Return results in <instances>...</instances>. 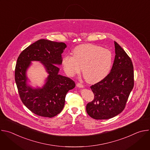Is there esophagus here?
<instances>
[{
	"label": "esophagus",
	"mask_w": 150,
	"mask_h": 150,
	"mask_svg": "<svg viewBox=\"0 0 150 150\" xmlns=\"http://www.w3.org/2000/svg\"><path fill=\"white\" fill-rule=\"evenodd\" d=\"M76 86L79 88H83V85L81 83H79V82H78L76 83Z\"/></svg>",
	"instance_id": "obj_1"
}]
</instances>
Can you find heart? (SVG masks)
<instances>
[{"label": "heart", "mask_w": 150, "mask_h": 150, "mask_svg": "<svg viewBox=\"0 0 150 150\" xmlns=\"http://www.w3.org/2000/svg\"><path fill=\"white\" fill-rule=\"evenodd\" d=\"M72 55H65L62 59V67L65 73L74 76L79 74L82 68L85 80L91 83L104 79L112 67V52L98 45H79L73 50Z\"/></svg>", "instance_id": "1"}]
</instances>
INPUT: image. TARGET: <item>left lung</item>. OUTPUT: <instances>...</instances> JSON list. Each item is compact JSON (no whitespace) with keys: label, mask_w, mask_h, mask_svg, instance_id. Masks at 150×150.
<instances>
[{"label":"left lung","mask_w":150,"mask_h":150,"mask_svg":"<svg viewBox=\"0 0 150 150\" xmlns=\"http://www.w3.org/2000/svg\"><path fill=\"white\" fill-rule=\"evenodd\" d=\"M115 57L110 72L91 86L94 98L86 106L88 115L96 120L108 119L120 113L134 85L131 58L115 41Z\"/></svg>","instance_id":"8db88e82"}]
</instances>
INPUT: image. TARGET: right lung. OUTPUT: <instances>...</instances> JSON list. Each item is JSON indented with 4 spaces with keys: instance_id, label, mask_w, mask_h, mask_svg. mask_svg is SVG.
<instances>
[{
    "instance_id": "add662e5",
    "label": "right lung",
    "mask_w": 150,
    "mask_h": 150,
    "mask_svg": "<svg viewBox=\"0 0 150 150\" xmlns=\"http://www.w3.org/2000/svg\"><path fill=\"white\" fill-rule=\"evenodd\" d=\"M67 47L64 42L41 39L31 45L18 57L15 79L20 98L34 114L53 117L61 112L67 93L75 87V82L58 74L62 64V53ZM31 61H40L49 76L42 88L33 89L27 84L26 72Z\"/></svg>"
}]
</instances>
